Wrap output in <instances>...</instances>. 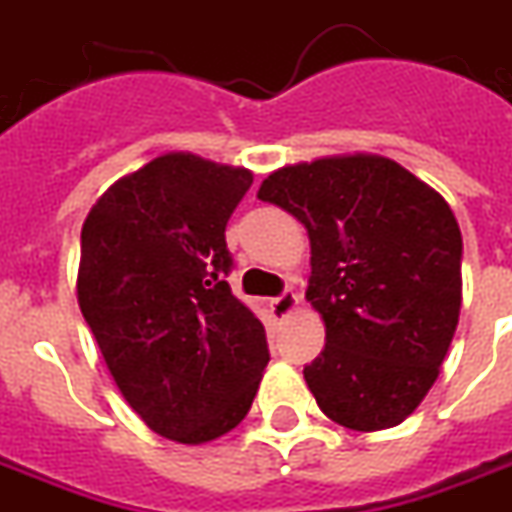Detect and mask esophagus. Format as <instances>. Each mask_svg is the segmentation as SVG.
Masks as SVG:
<instances>
[{
  "label": "esophagus",
  "instance_id": "1",
  "mask_svg": "<svg viewBox=\"0 0 512 512\" xmlns=\"http://www.w3.org/2000/svg\"><path fill=\"white\" fill-rule=\"evenodd\" d=\"M296 304H299V293L293 291H283L280 296H275L272 299V310H275V315H291L293 310H296Z\"/></svg>",
  "mask_w": 512,
  "mask_h": 512
}]
</instances>
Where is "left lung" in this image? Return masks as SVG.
Wrapping results in <instances>:
<instances>
[{
  "instance_id": "8db88e82",
  "label": "left lung",
  "mask_w": 512,
  "mask_h": 512,
  "mask_svg": "<svg viewBox=\"0 0 512 512\" xmlns=\"http://www.w3.org/2000/svg\"><path fill=\"white\" fill-rule=\"evenodd\" d=\"M259 200L304 224L307 301L326 347L304 366L320 411L374 433L425 400L462 307V232L449 202L376 154L323 157L269 173Z\"/></svg>"
}]
</instances>
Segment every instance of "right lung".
Segmentation results:
<instances>
[{"label": "right lung", "instance_id": "obj_1", "mask_svg": "<svg viewBox=\"0 0 512 512\" xmlns=\"http://www.w3.org/2000/svg\"><path fill=\"white\" fill-rule=\"evenodd\" d=\"M253 173L162 154L106 189L82 224L77 299L114 382L170 441H216L251 411L269 360L227 283V221Z\"/></svg>", "mask_w": 512, "mask_h": 512}]
</instances>
